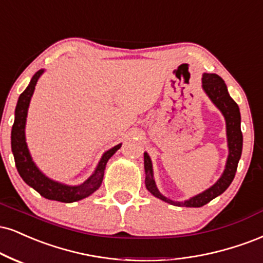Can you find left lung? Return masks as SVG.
I'll return each mask as SVG.
<instances>
[{
	"instance_id": "8db88e82",
	"label": "left lung",
	"mask_w": 263,
	"mask_h": 263,
	"mask_svg": "<svg viewBox=\"0 0 263 263\" xmlns=\"http://www.w3.org/2000/svg\"><path fill=\"white\" fill-rule=\"evenodd\" d=\"M202 87L211 100L216 104L218 109L222 111L227 121V135H228V145H229V157H228L226 170H224L222 178L214 183L212 187L205 190L202 194L190 198L185 202H175L166 198L158 191L156 181L153 179V169H152L151 158L147 153H144V170H145V186L148 191L156 197L165 201L167 203L178 205V207H202L207 204L217 196L222 195L226 190L229 187L235 176L238 163L242 152V134L240 128V111L238 104L230 98L228 93L227 85L224 81L218 74L204 73L202 78Z\"/></svg>"
}]
</instances>
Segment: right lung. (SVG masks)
I'll use <instances>...</instances> for the list:
<instances>
[{
    "label": "right lung",
    "instance_id": "add662e5",
    "mask_svg": "<svg viewBox=\"0 0 263 263\" xmlns=\"http://www.w3.org/2000/svg\"><path fill=\"white\" fill-rule=\"evenodd\" d=\"M43 72V69H40V71H37L36 73L33 76V78H31L27 89L21 94L20 99H18L17 106H15L14 123L11 132L12 152H13L14 162L18 173H20L21 178L23 179L28 185L31 186L35 191L39 192L43 197L47 198V200L71 203V202L80 201L82 198L88 197V196L91 195L94 191H97V190L100 187L107 160L114 156V153H115L116 151L120 149L121 144L115 145L111 149L105 152L104 156L101 157L100 162L98 164L93 175L80 186H66L46 178V176L37 169L33 160H31L27 143H25L24 135L25 120H27V112L28 106H29L30 103V98L33 96L36 82L39 80V77Z\"/></svg>",
    "mask_w": 263,
    "mask_h": 263
}]
</instances>
